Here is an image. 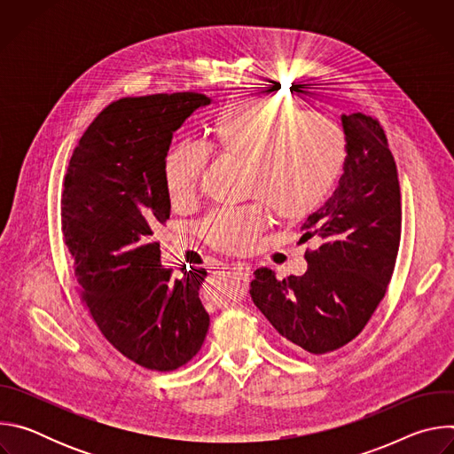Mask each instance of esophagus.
I'll use <instances>...</instances> for the list:
<instances>
[{"label": "esophagus", "mask_w": 454, "mask_h": 454, "mask_svg": "<svg viewBox=\"0 0 454 454\" xmlns=\"http://www.w3.org/2000/svg\"><path fill=\"white\" fill-rule=\"evenodd\" d=\"M231 271L233 275H237L240 280L247 282L249 280V275H251V268L247 264H242V262H235L231 264Z\"/></svg>", "instance_id": "esophagus-1"}]
</instances>
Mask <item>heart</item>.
<instances>
[{
    "mask_svg": "<svg viewBox=\"0 0 454 454\" xmlns=\"http://www.w3.org/2000/svg\"><path fill=\"white\" fill-rule=\"evenodd\" d=\"M208 145L244 165L242 192L256 200L215 210L201 224L212 247L235 254L249 251L266 230L267 206L286 221L314 214L329 200L347 161V138L334 120L303 114L270 98L224 104L212 120ZM207 163L208 151L198 144L181 142L167 153L163 177L172 207L181 208L196 200Z\"/></svg>",
    "mask_w": 454,
    "mask_h": 454,
    "instance_id": "heart-1",
    "label": "heart"
}]
</instances>
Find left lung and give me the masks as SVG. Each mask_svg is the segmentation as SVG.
I'll return each mask as SVG.
<instances>
[{
    "label": "left lung",
    "instance_id": "1",
    "mask_svg": "<svg viewBox=\"0 0 454 454\" xmlns=\"http://www.w3.org/2000/svg\"><path fill=\"white\" fill-rule=\"evenodd\" d=\"M270 91V90H268ZM347 138L345 172L333 198L301 224L307 271L278 280L256 270L249 294L284 343L327 354L364 329L392 280L401 242L397 165L379 120L341 114Z\"/></svg>",
    "mask_w": 454,
    "mask_h": 454
}]
</instances>
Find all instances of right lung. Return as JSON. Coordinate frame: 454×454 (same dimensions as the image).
<instances>
[{
  "mask_svg": "<svg viewBox=\"0 0 454 454\" xmlns=\"http://www.w3.org/2000/svg\"><path fill=\"white\" fill-rule=\"evenodd\" d=\"M208 104L193 91L114 100L86 129L64 176L60 223L81 300L102 336L147 370L186 364L210 325L200 300L207 271L183 268L174 278L153 239L170 217L163 163L172 135Z\"/></svg>",
  "mask_w": 454,
  "mask_h": 454,
  "instance_id": "right-lung-1",
  "label": "right lung"
}]
</instances>
